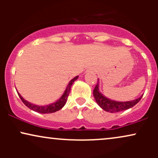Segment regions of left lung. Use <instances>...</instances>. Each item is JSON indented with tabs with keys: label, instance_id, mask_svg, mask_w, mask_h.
Instances as JSON below:
<instances>
[{
	"label": "left lung",
	"instance_id": "8db88e82",
	"mask_svg": "<svg viewBox=\"0 0 158 158\" xmlns=\"http://www.w3.org/2000/svg\"><path fill=\"white\" fill-rule=\"evenodd\" d=\"M94 97L95 98L96 102L99 105L103 110H106L110 113H114V112H119L121 110H127L131 107L135 106L137 102H139L142 97L136 99L135 100L129 101V102H116V101L110 100L106 97L102 95L100 92L99 91V85L98 83L95 86L94 89Z\"/></svg>",
	"mask_w": 158,
	"mask_h": 158
}]
</instances>
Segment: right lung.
<instances>
[{
	"instance_id": "obj_1",
	"label": "right lung",
	"mask_w": 158,
	"mask_h": 158,
	"mask_svg": "<svg viewBox=\"0 0 158 158\" xmlns=\"http://www.w3.org/2000/svg\"><path fill=\"white\" fill-rule=\"evenodd\" d=\"M78 77H76L75 78H73L71 81L69 82V84L67 87L66 90H65L64 94L61 96V97L59 99L58 101H56L55 103H52V104L48 105V106H35V105L32 104V103L28 102L27 101L25 100L23 98L21 97L20 94H19L20 99H21L23 104L25 105L27 107H28L30 109H31L34 111L38 112V113H41V114H50V113H53V112L57 111V110H60L61 108H63V106H64L65 103H66L67 100H68V97L69 96V94H70V88H71V85H73V83L74 82V81H76Z\"/></svg>"
}]
</instances>
